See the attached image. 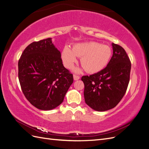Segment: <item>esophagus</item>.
Listing matches in <instances>:
<instances>
[{
    "label": "esophagus",
    "instance_id": "obj_1",
    "mask_svg": "<svg viewBox=\"0 0 149 149\" xmlns=\"http://www.w3.org/2000/svg\"><path fill=\"white\" fill-rule=\"evenodd\" d=\"M79 78H80V76H79L78 75H76V74L73 75V79H74V81L78 80V79H79Z\"/></svg>",
    "mask_w": 149,
    "mask_h": 149
}]
</instances>
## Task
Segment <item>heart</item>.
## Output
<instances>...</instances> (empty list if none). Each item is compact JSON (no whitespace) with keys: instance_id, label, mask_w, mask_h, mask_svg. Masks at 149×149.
I'll list each match as a JSON object with an SVG mask.
<instances>
[{"instance_id":"1","label":"heart","mask_w":149,"mask_h":149,"mask_svg":"<svg viewBox=\"0 0 149 149\" xmlns=\"http://www.w3.org/2000/svg\"><path fill=\"white\" fill-rule=\"evenodd\" d=\"M112 52L110 47L96 42L76 44L73 49L65 46L61 53L64 65L68 69L73 68L78 61L77 57L81 58V63L89 73H96L104 69L109 63ZM76 72L79 70L76 69Z\"/></svg>"}]
</instances>
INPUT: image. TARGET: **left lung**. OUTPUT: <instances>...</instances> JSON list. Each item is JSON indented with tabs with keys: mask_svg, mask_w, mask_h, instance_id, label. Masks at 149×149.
Wrapping results in <instances>:
<instances>
[{
	"mask_svg": "<svg viewBox=\"0 0 149 149\" xmlns=\"http://www.w3.org/2000/svg\"><path fill=\"white\" fill-rule=\"evenodd\" d=\"M113 55L104 69L83 76L85 102L93 109L105 111L116 107L123 99L130 79L131 63L125 49L112 43Z\"/></svg>",
	"mask_w": 149,
	"mask_h": 149,
	"instance_id": "8db88e82",
	"label": "left lung"
}]
</instances>
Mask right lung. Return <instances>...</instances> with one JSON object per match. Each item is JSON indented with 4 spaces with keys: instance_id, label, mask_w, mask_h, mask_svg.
I'll list each match as a JSON object with an SVG mask.
<instances>
[{
    "instance_id": "right-lung-1",
    "label": "right lung",
    "mask_w": 149,
    "mask_h": 149,
    "mask_svg": "<svg viewBox=\"0 0 149 149\" xmlns=\"http://www.w3.org/2000/svg\"><path fill=\"white\" fill-rule=\"evenodd\" d=\"M18 67L22 92L40 110H52L60 105L73 83V74L63 65L61 53L51 38L26 47Z\"/></svg>"
}]
</instances>
